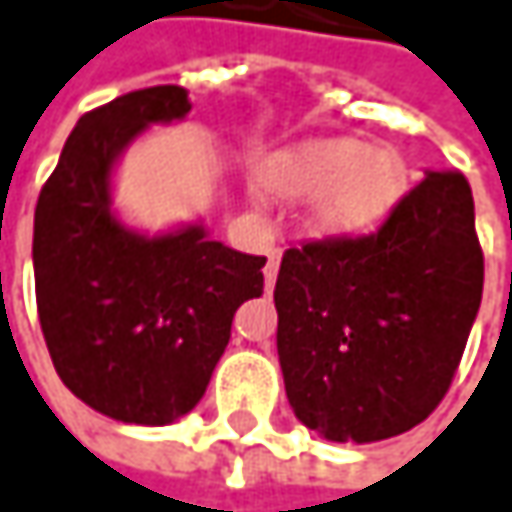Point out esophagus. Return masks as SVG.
Returning a JSON list of instances; mask_svg holds the SVG:
<instances>
[{
	"label": "esophagus",
	"mask_w": 512,
	"mask_h": 512,
	"mask_svg": "<svg viewBox=\"0 0 512 512\" xmlns=\"http://www.w3.org/2000/svg\"><path fill=\"white\" fill-rule=\"evenodd\" d=\"M278 263H281V255L278 252H272L269 260H266V269H263V278H266V293L272 290V284H275V278H278Z\"/></svg>",
	"instance_id": "obj_1"
}]
</instances>
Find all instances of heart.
<instances>
[{
    "label": "heart",
    "instance_id": "1",
    "mask_svg": "<svg viewBox=\"0 0 512 512\" xmlns=\"http://www.w3.org/2000/svg\"><path fill=\"white\" fill-rule=\"evenodd\" d=\"M260 184L281 199H307V228L340 240L372 234L387 222L407 190V166L387 146L325 137L263 163Z\"/></svg>",
    "mask_w": 512,
    "mask_h": 512
}]
</instances>
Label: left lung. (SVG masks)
Returning a JSON list of instances; mask_svg holds the SVG:
<instances>
[{
    "label": "left lung",
    "mask_w": 512,
    "mask_h": 512,
    "mask_svg": "<svg viewBox=\"0 0 512 512\" xmlns=\"http://www.w3.org/2000/svg\"><path fill=\"white\" fill-rule=\"evenodd\" d=\"M484 293L475 199L460 172H425L369 237L287 249L275 281L290 407L331 442H378L448 393Z\"/></svg>",
    "instance_id": "1"
}]
</instances>
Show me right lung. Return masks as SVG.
Wrapping results in <instances>:
<instances>
[{
	"label": "right lung",
	"mask_w": 512,
	"mask_h": 512,
	"mask_svg": "<svg viewBox=\"0 0 512 512\" xmlns=\"http://www.w3.org/2000/svg\"><path fill=\"white\" fill-rule=\"evenodd\" d=\"M190 114L161 84L84 114L34 210L37 313L75 398L125 425H169L205 395L237 307L263 293L266 257L213 240L202 222L146 234L114 210V172L152 125Z\"/></svg>",
	"instance_id": "add662e5"
}]
</instances>
